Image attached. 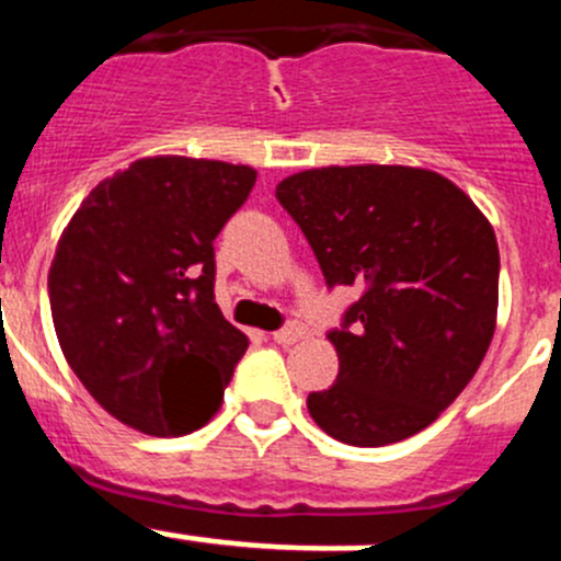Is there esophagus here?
Returning a JSON list of instances; mask_svg holds the SVG:
<instances>
[{
    "label": "esophagus",
    "mask_w": 561,
    "mask_h": 561,
    "mask_svg": "<svg viewBox=\"0 0 561 561\" xmlns=\"http://www.w3.org/2000/svg\"><path fill=\"white\" fill-rule=\"evenodd\" d=\"M307 334H309L307 325H301V323H287L285 329L274 331V340L279 342V345H293V342L304 340V336H307Z\"/></svg>",
    "instance_id": "obj_1"
}]
</instances>
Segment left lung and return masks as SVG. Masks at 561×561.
Instances as JSON below:
<instances>
[{"label":"left lung","instance_id":"1","mask_svg":"<svg viewBox=\"0 0 561 561\" xmlns=\"http://www.w3.org/2000/svg\"><path fill=\"white\" fill-rule=\"evenodd\" d=\"M276 199L329 290L358 287L329 342L340 375L307 397L323 433L386 447L425 431L466 389L496 329L493 227L447 178L413 167H323Z\"/></svg>","mask_w":561,"mask_h":561}]
</instances>
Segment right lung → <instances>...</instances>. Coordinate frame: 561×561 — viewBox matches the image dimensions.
Here are the masks:
<instances>
[{
    "label": "right lung",
    "mask_w": 561,
    "mask_h": 561,
    "mask_svg": "<svg viewBox=\"0 0 561 561\" xmlns=\"http://www.w3.org/2000/svg\"><path fill=\"white\" fill-rule=\"evenodd\" d=\"M257 172L225 161H134L98 183L48 271L70 369L123 425L186 436L221 408L249 336L214 296V241Z\"/></svg>",
    "instance_id": "right-lung-1"
}]
</instances>
